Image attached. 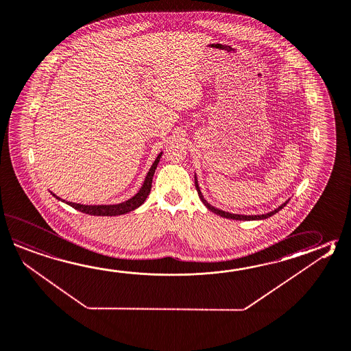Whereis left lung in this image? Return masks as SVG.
I'll return each mask as SVG.
<instances>
[{"instance_id":"obj_1","label":"left lung","mask_w":351,"mask_h":351,"mask_svg":"<svg viewBox=\"0 0 351 351\" xmlns=\"http://www.w3.org/2000/svg\"><path fill=\"white\" fill-rule=\"evenodd\" d=\"M195 186H196V190H197V193H199V197H200L201 201L204 202V205L206 206V208L210 210V211H213L215 214L220 215L222 217H226V219H232V220H243V221H251V220H264V219H267V217H270L272 215L276 214V213H279L281 208H284L285 205H287L289 200L285 201L284 204H281L279 208H275V210H272L270 213H267V214L263 215H240V214H231V213H228V211H223V210H220V208H214L213 205H210L208 201L205 200V197H204V195L201 193L200 186H199V182H197V179H196V175H195Z\"/></svg>"}]
</instances>
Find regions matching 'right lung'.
Returning <instances> with one entry per match:
<instances>
[{"label":"right lung","mask_w":351,"mask_h":351,"mask_svg":"<svg viewBox=\"0 0 351 351\" xmlns=\"http://www.w3.org/2000/svg\"><path fill=\"white\" fill-rule=\"evenodd\" d=\"M162 152H160L158 158H155L154 164L150 167V170L147 172L145 181H143V186L138 190V193L132 196L129 200L123 201L121 204H116V205H82V204H75V202H70V201H64L60 199L55 193H52V196H55L58 200L64 201L67 205H70L73 208H76L77 211H81L84 214L93 215V216H117V215L128 214L130 211L135 210V208L141 206L145 200L147 199L149 193L151 191V184H152V178L155 170L158 167V161L161 158Z\"/></svg>","instance_id":"1"}]
</instances>
